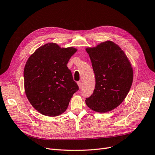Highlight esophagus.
<instances>
[{"mask_svg":"<svg viewBox=\"0 0 155 155\" xmlns=\"http://www.w3.org/2000/svg\"><path fill=\"white\" fill-rule=\"evenodd\" d=\"M77 84H78V85L79 88H80V89H81V88H82V82H81V81H78V82H77Z\"/></svg>","mask_w":155,"mask_h":155,"instance_id":"esophagus-1","label":"esophagus"}]
</instances>
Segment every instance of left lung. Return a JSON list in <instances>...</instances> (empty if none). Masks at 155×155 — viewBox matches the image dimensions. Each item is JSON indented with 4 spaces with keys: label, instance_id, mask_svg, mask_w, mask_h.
Segmentation results:
<instances>
[{
    "label": "left lung",
    "instance_id": "1",
    "mask_svg": "<svg viewBox=\"0 0 155 155\" xmlns=\"http://www.w3.org/2000/svg\"><path fill=\"white\" fill-rule=\"evenodd\" d=\"M95 74L94 93L85 100L92 110L104 113L117 107L128 94L134 71L130 61L119 45L106 41L85 48Z\"/></svg>",
    "mask_w": 155,
    "mask_h": 155
}]
</instances>
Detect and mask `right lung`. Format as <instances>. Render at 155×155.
<instances>
[{
  "mask_svg": "<svg viewBox=\"0 0 155 155\" xmlns=\"http://www.w3.org/2000/svg\"><path fill=\"white\" fill-rule=\"evenodd\" d=\"M77 51L74 47L61 48L57 43H49L28 57L24 71L25 93L40 114L49 117L61 115L78 90L67 67Z\"/></svg>",
  "mask_w": 155,
  "mask_h": 155,
  "instance_id": "right-lung-1",
  "label": "right lung"
}]
</instances>
